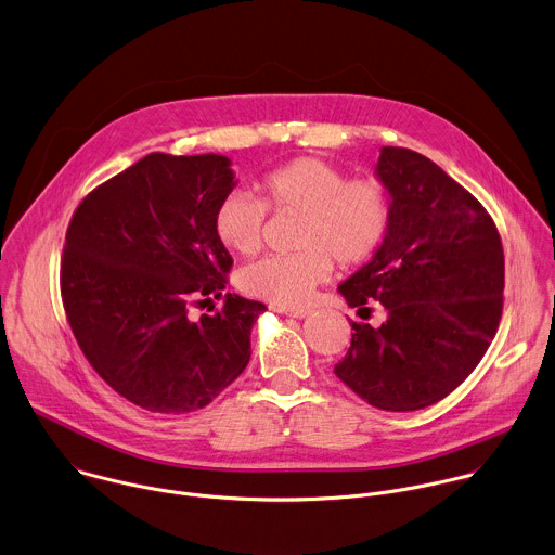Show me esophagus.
<instances>
[{"instance_id": "1", "label": "esophagus", "mask_w": 555, "mask_h": 555, "mask_svg": "<svg viewBox=\"0 0 555 555\" xmlns=\"http://www.w3.org/2000/svg\"><path fill=\"white\" fill-rule=\"evenodd\" d=\"M274 311H276V313H281V315L296 318V320H305V318H309V315H311V311H309V309H287V307H276Z\"/></svg>"}]
</instances>
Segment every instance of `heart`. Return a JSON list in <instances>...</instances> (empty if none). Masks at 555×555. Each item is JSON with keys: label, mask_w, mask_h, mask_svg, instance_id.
<instances>
[{"label": "heart", "mask_w": 555, "mask_h": 555, "mask_svg": "<svg viewBox=\"0 0 555 555\" xmlns=\"http://www.w3.org/2000/svg\"><path fill=\"white\" fill-rule=\"evenodd\" d=\"M261 199L246 191L224 195L215 215L222 244L240 255H255L263 244L268 208L279 215H300L296 255H270L248 263L237 283L244 294L279 307H305L318 285L333 274L334 259L343 268L369 261L388 235L392 199L377 178H353L333 163L302 156L259 182Z\"/></svg>", "instance_id": "heart-1"}]
</instances>
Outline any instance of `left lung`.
I'll return each instance as SVG.
<instances>
[{
    "instance_id": "8db88e82",
    "label": "left lung",
    "mask_w": 555,
    "mask_h": 555,
    "mask_svg": "<svg viewBox=\"0 0 555 555\" xmlns=\"http://www.w3.org/2000/svg\"><path fill=\"white\" fill-rule=\"evenodd\" d=\"M375 176L392 199L390 229L338 292L358 311L377 300L386 322H351L334 375L373 408L414 412L450 395L491 345L504 250L478 199L427 156L382 147Z\"/></svg>"
}]
</instances>
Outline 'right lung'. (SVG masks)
<instances>
[{"label":"right lung","mask_w":555,"mask_h":555,"mask_svg":"<svg viewBox=\"0 0 555 555\" xmlns=\"http://www.w3.org/2000/svg\"><path fill=\"white\" fill-rule=\"evenodd\" d=\"M233 178L221 154L152 152L94 189L68 224V324L96 373L143 410H202L250 360L266 305L224 294L219 313L189 318L197 298L222 296L233 266L215 231Z\"/></svg>","instance_id":"right-lung-1"}]
</instances>
